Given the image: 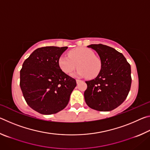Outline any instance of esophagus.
Segmentation results:
<instances>
[{
  "instance_id": "34e87169",
  "label": "esophagus",
  "mask_w": 150,
  "mask_h": 150,
  "mask_svg": "<svg viewBox=\"0 0 150 150\" xmlns=\"http://www.w3.org/2000/svg\"><path fill=\"white\" fill-rule=\"evenodd\" d=\"M81 80H79V79H76V82H77V83H80V82H81Z\"/></svg>"
}]
</instances>
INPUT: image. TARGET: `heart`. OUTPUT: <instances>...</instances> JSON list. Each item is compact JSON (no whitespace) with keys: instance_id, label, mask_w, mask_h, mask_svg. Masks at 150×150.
Here are the masks:
<instances>
[{"instance_id":"obj_1","label":"heart","mask_w":150,"mask_h":150,"mask_svg":"<svg viewBox=\"0 0 150 150\" xmlns=\"http://www.w3.org/2000/svg\"><path fill=\"white\" fill-rule=\"evenodd\" d=\"M68 56L62 55L58 64L63 72L71 74L76 68V75L79 77L93 79L97 77L102 69V62L92 50L85 47L75 48L68 53Z\"/></svg>"}]
</instances>
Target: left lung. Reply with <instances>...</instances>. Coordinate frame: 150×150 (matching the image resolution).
Returning a JSON list of instances; mask_svg holds the SVG:
<instances>
[{
    "instance_id": "left-lung-1",
    "label": "left lung",
    "mask_w": 150,
    "mask_h": 150,
    "mask_svg": "<svg viewBox=\"0 0 150 150\" xmlns=\"http://www.w3.org/2000/svg\"><path fill=\"white\" fill-rule=\"evenodd\" d=\"M87 47L95 50L102 62V69L97 77L85 81V103L98 111H110L122 103L130 90L131 67L122 54L103 44Z\"/></svg>"
}]
</instances>
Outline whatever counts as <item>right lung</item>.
Here are the masks:
<instances>
[{
	"instance_id": "right-lung-1",
	"label": "right lung",
	"mask_w": 150,
	"mask_h": 150,
	"mask_svg": "<svg viewBox=\"0 0 150 150\" xmlns=\"http://www.w3.org/2000/svg\"><path fill=\"white\" fill-rule=\"evenodd\" d=\"M67 47L38 48L24 61L20 86L30 108L42 115L62 110L77 85L75 79L60 69L58 61Z\"/></svg>"
}]
</instances>
